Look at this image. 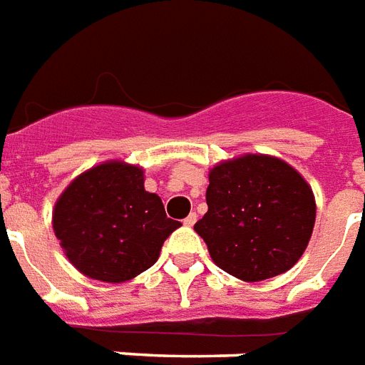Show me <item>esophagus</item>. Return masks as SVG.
<instances>
[{
    "mask_svg": "<svg viewBox=\"0 0 365 365\" xmlns=\"http://www.w3.org/2000/svg\"><path fill=\"white\" fill-rule=\"evenodd\" d=\"M197 222V215L195 212H191V215H187V217L183 218V224H185V226H193V224Z\"/></svg>",
    "mask_w": 365,
    "mask_h": 365,
    "instance_id": "obj_1",
    "label": "esophagus"
}]
</instances>
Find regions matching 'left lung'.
Returning a JSON list of instances; mask_svg holds the SVG:
<instances>
[{
  "label": "left lung",
  "instance_id": "obj_1",
  "mask_svg": "<svg viewBox=\"0 0 365 365\" xmlns=\"http://www.w3.org/2000/svg\"><path fill=\"white\" fill-rule=\"evenodd\" d=\"M209 210L197 220L212 261L245 282L282 274L298 263L315 224V199L286 162L245 155L210 170Z\"/></svg>",
  "mask_w": 365,
  "mask_h": 365
}]
</instances>
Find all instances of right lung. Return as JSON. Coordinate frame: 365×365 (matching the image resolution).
Instances as JSON below:
<instances>
[{"instance_id": "right-lung-1", "label": "right lung", "mask_w": 365, "mask_h": 365, "mask_svg": "<svg viewBox=\"0 0 365 365\" xmlns=\"http://www.w3.org/2000/svg\"><path fill=\"white\" fill-rule=\"evenodd\" d=\"M139 166L112 160L69 183L53 209V232L67 259L102 282H125L156 263L182 222L145 191Z\"/></svg>"}]
</instances>
